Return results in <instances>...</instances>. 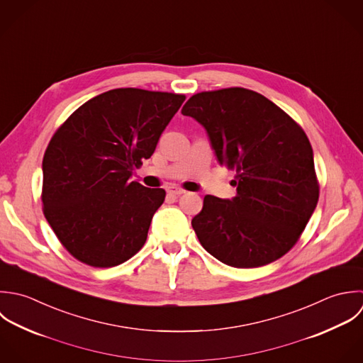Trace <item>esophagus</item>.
<instances>
[{"mask_svg":"<svg viewBox=\"0 0 363 363\" xmlns=\"http://www.w3.org/2000/svg\"><path fill=\"white\" fill-rule=\"evenodd\" d=\"M167 193L173 194V196H180V194L186 193V190H183V189L177 187V186H170V187H167Z\"/></svg>","mask_w":363,"mask_h":363,"instance_id":"34e87169","label":"esophagus"}]
</instances>
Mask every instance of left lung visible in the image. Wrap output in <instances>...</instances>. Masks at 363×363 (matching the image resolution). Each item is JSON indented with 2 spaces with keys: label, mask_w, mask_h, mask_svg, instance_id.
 Segmentation results:
<instances>
[{
  "label": "left lung",
  "mask_w": 363,
  "mask_h": 363,
  "mask_svg": "<svg viewBox=\"0 0 363 363\" xmlns=\"http://www.w3.org/2000/svg\"><path fill=\"white\" fill-rule=\"evenodd\" d=\"M183 116L200 122L220 164L235 170L237 196H206L191 220L203 247L234 267L286 255L314 213L320 186L303 128L262 94L230 87L189 99Z\"/></svg>",
  "instance_id": "obj_1"
}]
</instances>
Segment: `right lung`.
<instances>
[{"label":"right lung","mask_w":363,"mask_h":363,"mask_svg":"<svg viewBox=\"0 0 363 363\" xmlns=\"http://www.w3.org/2000/svg\"><path fill=\"white\" fill-rule=\"evenodd\" d=\"M184 94L116 89L79 107L43 156V214L66 250L93 267L130 259L147 238L163 189L132 182Z\"/></svg>","instance_id":"right-lung-1"}]
</instances>
